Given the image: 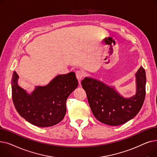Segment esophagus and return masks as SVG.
<instances>
[{
  "label": "esophagus",
  "mask_w": 157,
  "mask_h": 157,
  "mask_svg": "<svg viewBox=\"0 0 157 157\" xmlns=\"http://www.w3.org/2000/svg\"><path fill=\"white\" fill-rule=\"evenodd\" d=\"M76 78L78 79V81H79L82 78H83L85 76V74L83 73V72L80 71H78L76 72ZM79 83H80V81H79Z\"/></svg>",
  "instance_id": "obj_1"
}]
</instances>
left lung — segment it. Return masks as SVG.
<instances>
[{"mask_svg": "<svg viewBox=\"0 0 157 157\" xmlns=\"http://www.w3.org/2000/svg\"><path fill=\"white\" fill-rule=\"evenodd\" d=\"M136 93L125 98L113 87L86 77L81 81L90 108L97 120L104 124L118 126L134 118L141 109L146 95V72L143 67L136 74Z\"/></svg>", "mask_w": 157, "mask_h": 157, "instance_id": "left-lung-1", "label": "left lung"}]
</instances>
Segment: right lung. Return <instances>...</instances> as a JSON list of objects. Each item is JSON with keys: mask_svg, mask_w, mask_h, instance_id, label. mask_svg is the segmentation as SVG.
Listing matches in <instances>:
<instances>
[{"mask_svg": "<svg viewBox=\"0 0 157 157\" xmlns=\"http://www.w3.org/2000/svg\"><path fill=\"white\" fill-rule=\"evenodd\" d=\"M18 78L14 71L12 98L15 108L21 117L39 127L53 126L63 119L66 101L78 86L75 73L58 75L46 86H36L30 94L18 85Z\"/></svg>", "mask_w": 157, "mask_h": 157, "instance_id": "obj_1", "label": "right lung"}]
</instances>
